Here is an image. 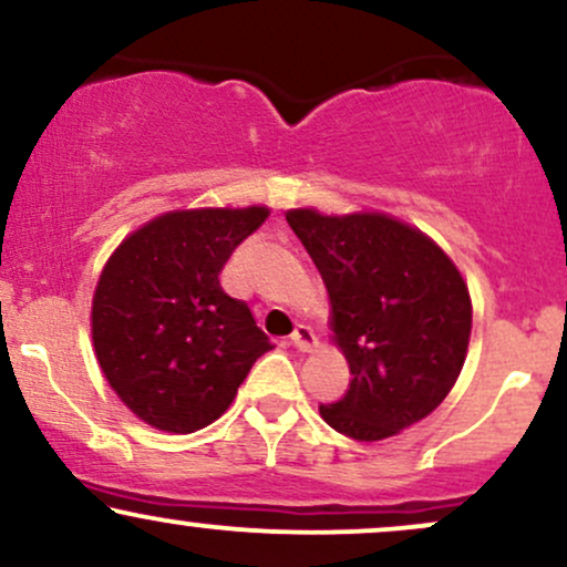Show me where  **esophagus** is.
I'll return each mask as SVG.
<instances>
[{
	"mask_svg": "<svg viewBox=\"0 0 567 567\" xmlns=\"http://www.w3.org/2000/svg\"><path fill=\"white\" fill-rule=\"evenodd\" d=\"M290 343L298 351H317V347H320V338H317V333L309 328V324H298L296 333L290 336Z\"/></svg>",
	"mask_w": 567,
	"mask_h": 567,
	"instance_id": "1",
	"label": "esophagus"
}]
</instances>
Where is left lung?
Wrapping results in <instances>:
<instances>
[{
  "label": "left lung",
  "mask_w": 567,
  "mask_h": 567,
  "mask_svg": "<svg viewBox=\"0 0 567 567\" xmlns=\"http://www.w3.org/2000/svg\"><path fill=\"white\" fill-rule=\"evenodd\" d=\"M330 298V341L347 357L343 400L320 405L336 432L360 442L394 437L445 400L472 336L466 279L442 247L379 210L285 213Z\"/></svg>",
  "instance_id": "1"
}]
</instances>
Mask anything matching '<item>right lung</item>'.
Masks as SVG:
<instances>
[{
  "instance_id": "1",
  "label": "right lung",
  "mask_w": 567,
  "mask_h": 567,
  "mask_svg": "<svg viewBox=\"0 0 567 567\" xmlns=\"http://www.w3.org/2000/svg\"><path fill=\"white\" fill-rule=\"evenodd\" d=\"M269 218L266 205L167 210L130 231L97 277L95 360L143 424L192 434L220 419L271 349L220 269Z\"/></svg>"
}]
</instances>
